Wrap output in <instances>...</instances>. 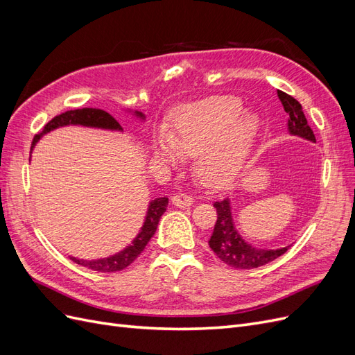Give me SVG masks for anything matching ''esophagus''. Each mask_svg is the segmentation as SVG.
<instances>
[{
    "label": "esophagus",
    "mask_w": 355,
    "mask_h": 355,
    "mask_svg": "<svg viewBox=\"0 0 355 355\" xmlns=\"http://www.w3.org/2000/svg\"><path fill=\"white\" fill-rule=\"evenodd\" d=\"M171 202H173L179 209H188L194 204V198L187 194H176L173 198H171Z\"/></svg>",
    "instance_id": "esophagus-1"
}]
</instances>
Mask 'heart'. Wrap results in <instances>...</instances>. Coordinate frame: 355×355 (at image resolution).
I'll return each mask as SVG.
<instances>
[{
	"instance_id": "heart-1",
	"label": "heart",
	"mask_w": 355,
	"mask_h": 355,
	"mask_svg": "<svg viewBox=\"0 0 355 355\" xmlns=\"http://www.w3.org/2000/svg\"><path fill=\"white\" fill-rule=\"evenodd\" d=\"M261 135V120L244 111L234 96L210 98L180 105L171 114L170 130L159 128L154 139V157L178 166L196 155V171L202 184H228L250 155Z\"/></svg>"
}]
</instances>
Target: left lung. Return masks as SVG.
I'll list each match as a JSON object with an SVG mask.
<instances>
[{
  "instance_id": "8db88e82",
  "label": "left lung",
  "mask_w": 355,
  "mask_h": 355,
  "mask_svg": "<svg viewBox=\"0 0 355 355\" xmlns=\"http://www.w3.org/2000/svg\"><path fill=\"white\" fill-rule=\"evenodd\" d=\"M277 94L284 111L288 114V135L315 142V136L308 125L302 105L282 90H277ZM213 206L216 207L218 220L214 223L209 245L223 263L237 268V270H253V268L272 262L290 249V245L280 247V249H259V247L252 245L241 237L237 228H235L231 200H219Z\"/></svg>"
}]
</instances>
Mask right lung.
<instances>
[{"label":"right lung","mask_w":355,"mask_h":355,"mask_svg":"<svg viewBox=\"0 0 355 355\" xmlns=\"http://www.w3.org/2000/svg\"><path fill=\"white\" fill-rule=\"evenodd\" d=\"M127 112H130L133 116H136L139 121H145L146 116L145 114L139 112V111H132L127 110ZM67 125H83V127H92V128H102V130H111V132H123L121 125L118 124V121L112 115H110L106 111L102 110H94V108H83V110H73V111H67L58 116L53 118L51 121H49L40 135L34 137V142H32V149L35 148L37 142L40 139L56 130V128L60 127H67ZM168 206V198L167 197H159L155 200L149 201V206L146 210V216L144 220V225L141 231L137 232L136 237L133 239L132 244L125 245L123 250H120L115 254H111L108 257H99V259H78V257L69 256V259L73 261L75 263L83 265L89 270L98 271V272H115V271H121L124 268L130 265L136 257L144 252L146 244L149 240L153 239V235L157 231L158 222L163 216V213L166 211Z\"/></svg>","instance_id":"1"}]
</instances>
